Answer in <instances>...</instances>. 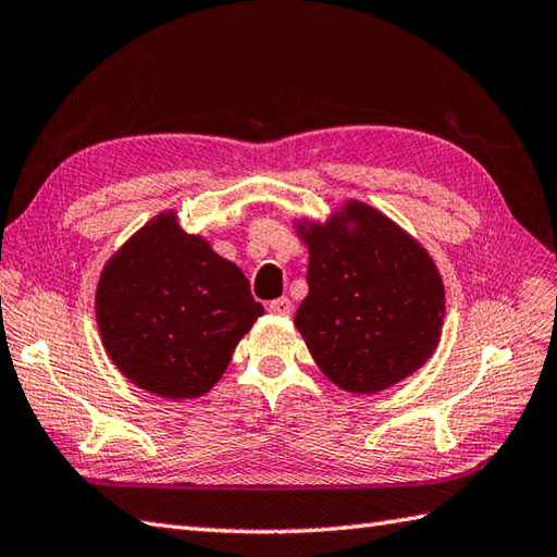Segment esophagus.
Segmentation results:
<instances>
[{
  "instance_id": "esophagus-1",
  "label": "esophagus",
  "mask_w": 557,
  "mask_h": 557,
  "mask_svg": "<svg viewBox=\"0 0 557 557\" xmlns=\"http://www.w3.org/2000/svg\"><path fill=\"white\" fill-rule=\"evenodd\" d=\"M268 311L272 315H289L292 313V301L287 297L272 299V301H268Z\"/></svg>"
}]
</instances>
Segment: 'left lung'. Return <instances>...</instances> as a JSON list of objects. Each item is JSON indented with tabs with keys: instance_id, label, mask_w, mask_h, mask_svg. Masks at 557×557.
Segmentation results:
<instances>
[{
	"instance_id": "1",
	"label": "left lung",
	"mask_w": 557,
	"mask_h": 557,
	"mask_svg": "<svg viewBox=\"0 0 557 557\" xmlns=\"http://www.w3.org/2000/svg\"><path fill=\"white\" fill-rule=\"evenodd\" d=\"M309 248V297L294 315L313 361L354 395H375L433 357L445 285L431 253L397 222L345 200L325 222L294 220Z\"/></svg>"
}]
</instances>
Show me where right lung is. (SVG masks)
I'll return each instance as SVG.
<instances>
[{"label":"right lung","instance_id":"add662e5","mask_svg":"<svg viewBox=\"0 0 557 557\" xmlns=\"http://www.w3.org/2000/svg\"><path fill=\"white\" fill-rule=\"evenodd\" d=\"M239 265L162 210L116 248L96 289L102 347L136 387L194 399L227 371L239 339L263 315Z\"/></svg>","mask_w":557,"mask_h":557}]
</instances>
